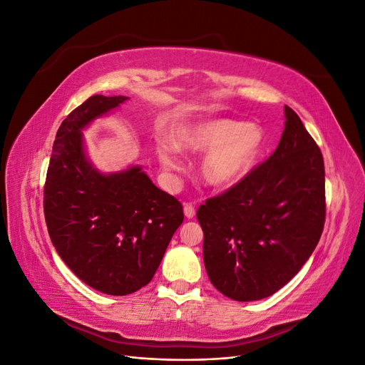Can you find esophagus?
Here are the masks:
<instances>
[{"mask_svg": "<svg viewBox=\"0 0 365 365\" xmlns=\"http://www.w3.org/2000/svg\"><path fill=\"white\" fill-rule=\"evenodd\" d=\"M195 213H196V208H195V205L192 204V202H185L184 204V215H185V217H193L195 216Z\"/></svg>", "mask_w": 365, "mask_h": 365, "instance_id": "1", "label": "esophagus"}]
</instances>
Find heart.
I'll list each match as a JSON object with an SVG mask.
<instances>
[{"label": "heart", "mask_w": 365, "mask_h": 365, "mask_svg": "<svg viewBox=\"0 0 365 365\" xmlns=\"http://www.w3.org/2000/svg\"><path fill=\"white\" fill-rule=\"evenodd\" d=\"M175 146L192 152H205L200 172L212 187H230L252 169L264 148L260 126L233 118H213L181 126L175 134ZM160 157L168 169H180L170 153Z\"/></svg>", "instance_id": "1"}]
</instances>
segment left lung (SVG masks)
<instances>
[{"label":"left lung","instance_id":"8db88e82","mask_svg":"<svg viewBox=\"0 0 365 365\" xmlns=\"http://www.w3.org/2000/svg\"><path fill=\"white\" fill-rule=\"evenodd\" d=\"M277 149L196 212L215 288L236 302L269 297L311 257L326 220L323 153L294 109Z\"/></svg>","mask_w":365,"mask_h":365}]
</instances>
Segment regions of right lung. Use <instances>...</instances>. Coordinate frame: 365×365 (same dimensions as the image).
<instances>
[{
  "label": "right lung",
  "mask_w": 365,
  "mask_h": 365,
  "mask_svg": "<svg viewBox=\"0 0 365 365\" xmlns=\"http://www.w3.org/2000/svg\"><path fill=\"white\" fill-rule=\"evenodd\" d=\"M125 96H91L62 121L43 185V215L61 259L91 288L128 295L146 286L184 220L182 204L140 168L102 175L86 161L82 132Z\"/></svg>",
  "instance_id": "1"
}]
</instances>
